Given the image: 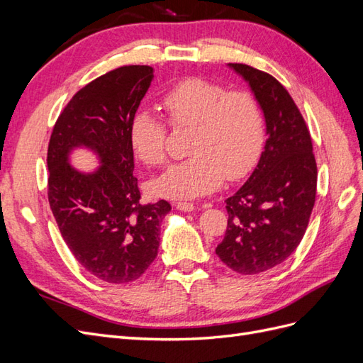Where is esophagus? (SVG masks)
Masks as SVG:
<instances>
[{"label":"esophagus","instance_id":"34e87169","mask_svg":"<svg viewBox=\"0 0 363 363\" xmlns=\"http://www.w3.org/2000/svg\"><path fill=\"white\" fill-rule=\"evenodd\" d=\"M175 207H177L179 211H182V212H192L194 208H195V206H194L192 203H189V201H179V203H175Z\"/></svg>","mask_w":363,"mask_h":363}]
</instances>
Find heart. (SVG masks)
Wrapping results in <instances>:
<instances>
[{
  "label": "heart",
  "instance_id": "b5f03b06",
  "mask_svg": "<svg viewBox=\"0 0 363 363\" xmlns=\"http://www.w3.org/2000/svg\"><path fill=\"white\" fill-rule=\"evenodd\" d=\"M172 128H192L189 159L174 164L152 183L164 199H195L218 189L224 179H242L255 167L265 139V123L256 95L204 77H186L160 98ZM135 156L147 167L168 162V128L139 111L128 125Z\"/></svg>",
  "mask_w": 363,
  "mask_h": 363
}]
</instances>
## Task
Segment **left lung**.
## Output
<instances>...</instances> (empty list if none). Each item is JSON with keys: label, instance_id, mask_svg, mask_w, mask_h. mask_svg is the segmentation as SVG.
Here are the masks:
<instances>
[{"label": "left lung", "instance_id": "obj_1", "mask_svg": "<svg viewBox=\"0 0 363 363\" xmlns=\"http://www.w3.org/2000/svg\"><path fill=\"white\" fill-rule=\"evenodd\" d=\"M250 83L267 121L257 168L225 200L227 230L216 255L239 274L280 265L300 245L316 199V160L306 121L277 79L245 63H230Z\"/></svg>", "mask_w": 363, "mask_h": 363}]
</instances>
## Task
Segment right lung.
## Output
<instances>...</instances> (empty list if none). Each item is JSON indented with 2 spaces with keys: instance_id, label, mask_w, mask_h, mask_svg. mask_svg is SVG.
<instances>
[{
  "instance_id": "obj_1",
  "label": "right lung",
  "mask_w": 363,
  "mask_h": 363,
  "mask_svg": "<svg viewBox=\"0 0 363 363\" xmlns=\"http://www.w3.org/2000/svg\"><path fill=\"white\" fill-rule=\"evenodd\" d=\"M152 80V68L125 65L87 83L60 112L48 144V201L72 256L107 283L139 279L157 256L168 201L140 203L130 121ZM86 145L104 167L82 174L67 152Z\"/></svg>"
}]
</instances>
